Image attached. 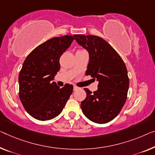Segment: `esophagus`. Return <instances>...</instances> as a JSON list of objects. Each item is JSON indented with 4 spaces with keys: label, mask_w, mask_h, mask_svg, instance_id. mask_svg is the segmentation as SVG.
Masks as SVG:
<instances>
[{
    "label": "esophagus",
    "mask_w": 155,
    "mask_h": 155,
    "mask_svg": "<svg viewBox=\"0 0 155 155\" xmlns=\"http://www.w3.org/2000/svg\"><path fill=\"white\" fill-rule=\"evenodd\" d=\"M79 89V87H77V86H74V91H77V90H78Z\"/></svg>",
    "instance_id": "esophagus-1"
}]
</instances>
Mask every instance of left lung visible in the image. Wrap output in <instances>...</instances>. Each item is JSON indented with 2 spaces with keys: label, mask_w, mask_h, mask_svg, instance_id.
<instances>
[{
  "label": "left lung",
  "mask_w": 155,
  "mask_h": 155,
  "mask_svg": "<svg viewBox=\"0 0 155 155\" xmlns=\"http://www.w3.org/2000/svg\"><path fill=\"white\" fill-rule=\"evenodd\" d=\"M77 42L89 54L85 74L99 81L97 91L84 88L86 97L81 103L85 117L98 124L114 120L125 103L129 81L122 58L104 39L95 35H74Z\"/></svg>",
  "instance_id": "1"
}]
</instances>
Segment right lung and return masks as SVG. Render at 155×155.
I'll use <instances>...</instances> for the list:
<instances>
[{"label": "right lung", "instance_id": "right-lung-1", "mask_svg": "<svg viewBox=\"0 0 155 155\" xmlns=\"http://www.w3.org/2000/svg\"><path fill=\"white\" fill-rule=\"evenodd\" d=\"M74 40L71 35L50 39L32 51L24 61L18 75V94L34 118L45 121L58 116L72 93V85L60 87L52 81L61 68L60 58Z\"/></svg>", "mask_w": 155, "mask_h": 155}]
</instances>
